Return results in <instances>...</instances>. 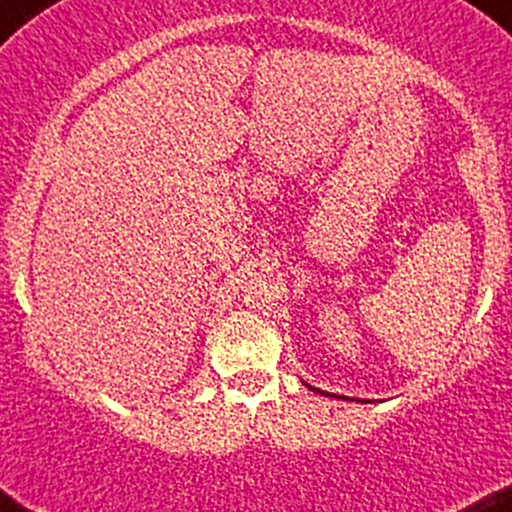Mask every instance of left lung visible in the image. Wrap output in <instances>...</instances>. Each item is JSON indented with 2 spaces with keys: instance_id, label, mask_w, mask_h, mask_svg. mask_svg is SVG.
<instances>
[{
  "instance_id": "left-lung-1",
  "label": "left lung",
  "mask_w": 512,
  "mask_h": 512,
  "mask_svg": "<svg viewBox=\"0 0 512 512\" xmlns=\"http://www.w3.org/2000/svg\"><path fill=\"white\" fill-rule=\"evenodd\" d=\"M308 389H313V386H308ZM313 391H318V389H313ZM318 393H323V391H318ZM325 396H330V393H325ZM333 398H345V396H335V393H333Z\"/></svg>"
}]
</instances>
